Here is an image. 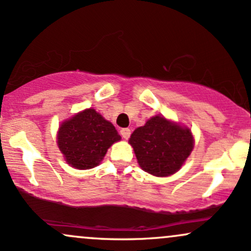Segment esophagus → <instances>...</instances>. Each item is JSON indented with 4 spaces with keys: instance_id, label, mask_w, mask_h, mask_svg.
<instances>
[{
    "instance_id": "obj_1",
    "label": "esophagus",
    "mask_w": 251,
    "mask_h": 251,
    "mask_svg": "<svg viewBox=\"0 0 251 251\" xmlns=\"http://www.w3.org/2000/svg\"><path fill=\"white\" fill-rule=\"evenodd\" d=\"M120 134H122V137L124 139H128L129 135H131V129L129 128H122L120 129Z\"/></svg>"
}]
</instances>
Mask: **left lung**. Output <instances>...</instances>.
Instances as JSON below:
<instances>
[{
	"label": "left lung",
	"mask_w": 251,
	"mask_h": 251,
	"mask_svg": "<svg viewBox=\"0 0 251 251\" xmlns=\"http://www.w3.org/2000/svg\"><path fill=\"white\" fill-rule=\"evenodd\" d=\"M140 168L149 174L166 177L180 169L194 148L189 128L155 116L129 138Z\"/></svg>",
	"instance_id": "1"
}]
</instances>
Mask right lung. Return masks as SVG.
Instances as JSON below:
<instances>
[{
    "mask_svg": "<svg viewBox=\"0 0 251 251\" xmlns=\"http://www.w3.org/2000/svg\"><path fill=\"white\" fill-rule=\"evenodd\" d=\"M120 140L116 127L89 108L65 122L59 129L57 145L65 159L75 169L97 166L109 146Z\"/></svg>",
    "mask_w": 251,
    "mask_h": 251,
    "instance_id": "right-lung-1",
    "label": "right lung"
}]
</instances>
